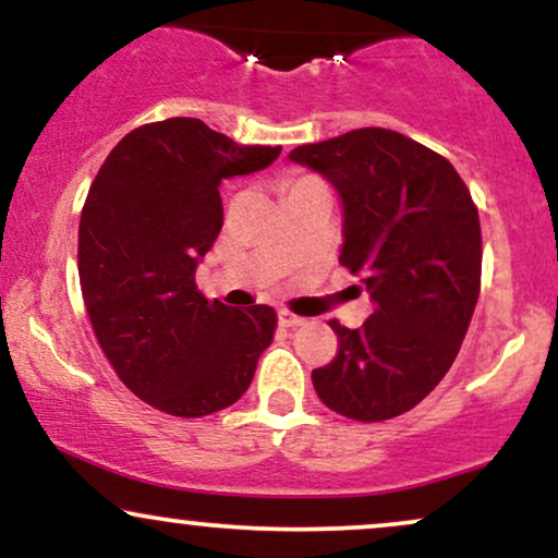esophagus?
<instances>
[{
    "mask_svg": "<svg viewBox=\"0 0 558 558\" xmlns=\"http://www.w3.org/2000/svg\"><path fill=\"white\" fill-rule=\"evenodd\" d=\"M278 323L283 325V328H299V325H304V317L293 315V312H288V310H280L278 312Z\"/></svg>",
    "mask_w": 558,
    "mask_h": 558,
    "instance_id": "esophagus-1",
    "label": "esophagus"
}]
</instances>
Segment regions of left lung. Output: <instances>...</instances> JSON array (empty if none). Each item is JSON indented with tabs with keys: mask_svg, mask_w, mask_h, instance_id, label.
Instances as JSON below:
<instances>
[{
	"mask_svg": "<svg viewBox=\"0 0 558 558\" xmlns=\"http://www.w3.org/2000/svg\"><path fill=\"white\" fill-rule=\"evenodd\" d=\"M288 159L336 185L341 262L369 291L362 328L338 319L336 360L312 369L317 396L349 420L399 417L444 380L480 296L483 239L453 165L388 128L304 144Z\"/></svg>",
	"mask_w": 558,
	"mask_h": 558,
	"instance_id": "8db88e82",
	"label": "left lung"
}]
</instances>
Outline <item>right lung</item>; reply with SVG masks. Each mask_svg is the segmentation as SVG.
Instances as JSON below:
<instances>
[{
  "label": "right lung",
  "instance_id": "add662e5",
  "mask_svg": "<svg viewBox=\"0 0 558 558\" xmlns=\"http://www.w3.org/2000/svg\"><path fill=\"white\" fill-rule=\"evenodd\" d=\"M278 155L170 118L128 133L88 189L78 228L88 319L120 380L159 412L204 417L235 403L272 343V306L209 301L196 267L222 228L220 183Z\"/></svg>",
  "mask_w": 558,
  "mask_h": 558
}]
</instances>
